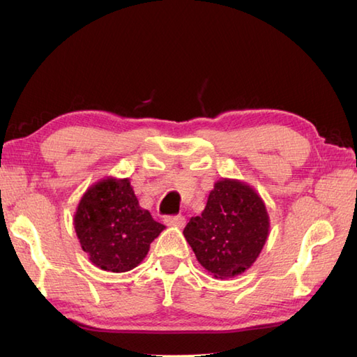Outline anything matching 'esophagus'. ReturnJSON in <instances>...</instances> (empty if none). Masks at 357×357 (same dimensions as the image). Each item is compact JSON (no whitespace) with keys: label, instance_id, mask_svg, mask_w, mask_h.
I'll return each mask as SVG.
<instances>
[{"label":"esophagus","instance_id":"34e87169","mask_svg":"<svg viewBox=\"0 0 357 357\" xmlns=\"http://www.w3.org/2000/svg\"><path fill=\"white\" fill-rule=\"evenodd\" d=\"M165 224L170 225V227H178V229H183V227L185 225V218L184 216H167L165 219Z\"/></svg>","mask_w":357,"mask_h":357}]
</instances>
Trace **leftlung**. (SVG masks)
I'll return each instance as SVG.
<instances>
[{
  "mask_svg": "<svg viewBox=\"0 0 357 357\" xmlns=\"http://www.w3.org/2000/svg\"><path fill=\"white\" fill-rule=\"evenodd\" d=\"M270 233V216L252 185L222 178L207 206L185 225L184 236L196 259L215 278L242 275L259 257Z\"/></svg>",
  "mask_w": 357,
  "mask_h": 357,
  "instance_id": "8db88e82",
  "label": "left lung"
}]
</instances>
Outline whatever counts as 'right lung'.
I'll return each mask as SVG.
<instances>
[{
    "label": "right lung",
    "instance_id": "add662e5",
    "mask_svg": "<svg viewBox=\"0 0 357 357\" xmlns=\"http://www.w3.org/2000/svg\"><path fill=\"white\" fill-rule=\"evenodd\" d=\"M73 225L89 261L112 273L138 267L151 242L165 229L139 206L130 179L112 176L87 188L75 211Z\"/></svg>",
    "mask_w": 357,
    "mask_h": 357
}]
</instances>
